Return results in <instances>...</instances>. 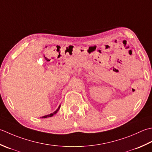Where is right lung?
<instances>
[{
    "instance_id": "obj_1",
    "label": "right lung",
    "mask_w": 152,
    "mask_h": 152,
    "mask_svg": "<svg viewBox=\"0 0 152 152\" xmlns=\"http://www.w3.org/2000/svg\"><path fill=\"white\" fill-rule=\"evenodd\" d=\"M60 106H61V105H60V106H59V107H58V109H57L56 110V111H54V112H53V113H50V114H49V115H45V116H42V118H46V117H52V116H53L54 115H55V114H56V113L58 112V110H60Z\"/></svg>"
}]
</instances>
